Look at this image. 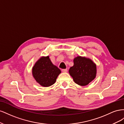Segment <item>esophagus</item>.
I'll return each mask as SVG.
<instances>
[{
    "mask_svg": "<svg viewBox=\"0 0 124 124\" xmlns=\"http://www.w3.org/2000/svg\"><path fill=\"white\" fill-rule=\"evenodd\" d=\"M67 69H62V71L63 72H67Z\"/></svg>",
    "mask_w": 124,
    "mask_h": 124,
    "instance_id": "1",
    "label": "esophagus"
}]
</instances>
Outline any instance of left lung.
I'll return each mask as SVG.
<instances>
[{
    "instance_id": "left-lung-1",
    "label": "left lung",
    "mask_w": 124,
    "mask_h": 124,
    "mask_svg": "<svg viewBox=\"0 0 124 124\" xmlns=\"http://www.w3.org/2000/svg\"><path fill=\"white\" fill-rule=\"evenodd\" d=\"M73 63L69 70V73L76 84L86 86L95 79L97 66L91 59L78 56L74 58Z\"/></svg>"
}]
</instances>
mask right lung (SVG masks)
Returning a JSON list of instances; mask_svg holds the SVG:
<instances>
[{"label": "right lung", "mask_w": 124, "mask_h": 124, "mask_svg": "<svg viewBox=\"0 0 124 124\" xmlns=\"http://www.w3.org/2000/svg\"><path fill=\"white\" fill-rule=\"evenodd\" d=\"M61 73V70L53 64L49 56L41 57L32 68L33 78L43 87H48L54 84Z\"/></svg>", "instance_id": "right-lung-1"}]
</instances>
